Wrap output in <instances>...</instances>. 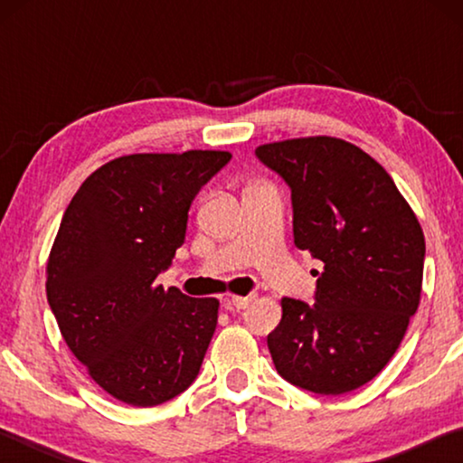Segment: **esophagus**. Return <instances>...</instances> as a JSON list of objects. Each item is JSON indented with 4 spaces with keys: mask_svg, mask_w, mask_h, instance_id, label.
Segmentation results:
<instances>
[{
    "mask_svg": "<svg viewBox=\"0 0 463 463\" xmlns=\"http://www.w3.org/2000/svg\"><path fill=\"white\" fill-rule=\"evenodd\" d=\"M253 300H255V296H232L224 302V308L226 310H242V308H247Z\"/></svg>",
    "mask_w": 463,
    "mask_h": 463,
    "instance_id": "obj_1",
    "label": "esophagus"
}]
</instances>
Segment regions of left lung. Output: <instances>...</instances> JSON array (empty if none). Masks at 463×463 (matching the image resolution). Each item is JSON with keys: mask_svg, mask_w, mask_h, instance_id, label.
I'll use <instances>...</instances> for the list:
<instances>
[{"mask_svg": "<svg viewBox=\"0 0 463 463\" xmlns=\"http://www.w3.org/2000/svg\"><path fill=\"white\" fill-rule=\"evenodd\" d=\"M255 153L292 190L294 245L325 265L315 307L281 298L271 359L294 386L345 394L375 378L404 339L425 234L388 171L347 140L288 138Z\"/></svg>", "mask_w": 463, "mask_h": 463, "instance_id": "8db88e82", "label": "left lung"}]
</instances>
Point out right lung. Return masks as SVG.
<instances>
[{
  "mask_svg": "<svg viewBox=\"0 0 463 463\" xmlns=\"http://www.w3.org/2000/svg\"><path fill=\"white\" fill-rule=\"evenodd\" d=\"M231 156L198 148L118 156L85 179L62 214L46 298L69 349L116 401L167 402L200 372L221 302L155 278L182 247L195 194Z\"/></svg>",
  "mask_w": 463,
  "mask_h": 463,
  "instance_id": "add662e5",
  "label": "right lung"
}]
</instances>
